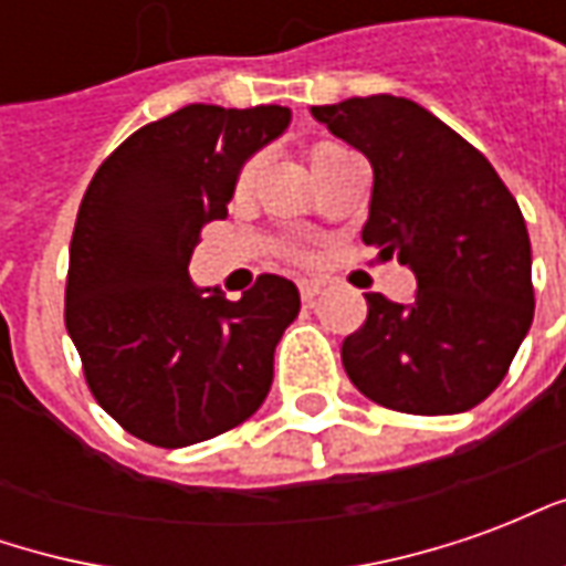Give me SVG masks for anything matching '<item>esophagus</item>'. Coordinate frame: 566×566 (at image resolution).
<instances>
[{"mask_svg": "<svg viewBox=\"0 0 566 566\" xmlns=\"http://www.w3.org/2000/svg\"><path fill=\"white\" fill-rule=\"evenodd\" d=\"M321 291H324V282H318V279H303V282H300V296H303V303H312Z\"/></svg>", "mask_w": 566, "mask_h": 566, "instance_id": "obj_1", "label": "esophagus"}]
</instances>
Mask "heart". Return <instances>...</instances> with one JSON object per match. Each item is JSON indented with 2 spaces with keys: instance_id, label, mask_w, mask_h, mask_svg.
Wrapping results in <instances>:
<instances>
[{
  "instance_id": "1",
  "label": "heart",
  "mask_w": 566,
  "mask_h": 566,
  "mask_svg": "<svg viewBox=\"0 0 566 566\" xmlns=\"http://www.w3.org/2000/svg\"><path fill=\"white\" fill-rule=\"evenodd\" d=\"M331 150H339V148H336V145H318V148H315V157H321V154H331ZM251 175H254V160H248L245 166H242V172H239V181L245 185Z\"/></svg>"
}]
</instances>
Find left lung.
<instances>
[{
  "label": "left lung",
  "instance_id": "1",
  "mask_svg": "<svg viewBox=\"0 0 566 566\" xmlns=\"http://www.w3.org/2000/svg\"><path fill=\"white\" fill-rule=\"evenodd\" d=\"M312 115L373 166L364 242L416 272L412 303L367 294L343 367L369 400L454 416L497 388L534 321L531 239L485 154L412 99L379 93Z\"/></svg>",
  "mask_w": 566,
  "mask_h": 566
}]
</instances>
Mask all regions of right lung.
I'll return each mask as SVG.
<instances>
[{"label": "right lung", "instance_id": "1", "mask_svg": "<svg viewBox=\"0 0 566 566\" xmlns=\"http://www.w3.org/2000/svg\"><path fill=\"white\" fill-rule=\"evenodd\" d=\"M287 124L284 105H185L136 129L81 199L66 331L93 397L150 446L218 437L270 394L296 284L260 275L233 303L190 282L187 263L202 223L227 214L242 166Z\"/></svg>", "mask_w": 566, "mask_h": 566}]
</instances>
